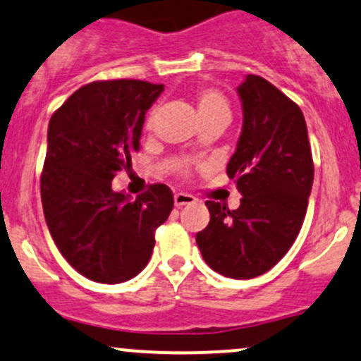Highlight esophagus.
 Returning <instances> with one entry per match:
<instances>
[{
  "instance_id": "34e87169",
  "label": "esophagus",
  "mask_w": 361,
  "mask_h": 361,
  "mask_svg": "<svg viewBox=\"0 0 361 361\" xmlns=\"http://www.w3.org/2000/svg\"><path fill=\"white\" fill-rule=\"evenodd\" d=\"M195 200H197V198H195L193 195H190V193L178 192V193L175 195V205L178 207V209H180V207H183V205H190V204H193Z\"/></svg>"
}]
</instances>
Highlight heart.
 <instances>
[{"instance_id": "1", "label": "heart", "mask_w": 361, "mask_h": 361, "mask_svg": "<svg viewBox=\"0 0 361 361\" xmlns=\"http://www.w3.org/2000/svg\"><path fill=\"white\" fill-rule=\"evenodd\" d=\"M195 103H197V114L200 122H209V120H227L231 118V106L227 98L224 97L219 90L202 88L195 94ZM146 127H152V115L146 120ZM180 171H186L185 164H181Z\"/></svg>"}]
</instances>
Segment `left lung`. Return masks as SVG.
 <instances>
[{
  "mask_svg": "<svg viewBox=\"0 0 361 361\" xmlns=\"http://www.w3.org/2000/svg\"><path fill=\"white\" fill-rule=\"evenodd\" d=\"M243 130L227 176L243 195L239 209L207 200L210 222L197 244L214 271L247 280L287 255L307 212L314 181L307 126L297 103L261 76L238 88Z\"/></svg>",
  "mask_w": 361,
  "mask_h": 361,
  "instance_id": "left-lung-1",
  "label": "left lung"
}]
</instances>
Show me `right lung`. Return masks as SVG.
I'll use <instances>...</instances> for the list:
<instances>
[{
  "mask_svg": "<svg viewBox=\"0 0 361 361\" xmlns=\"http://www.w3.org/2000/svg\"><path fill=\"white\" fill-rule=\"evenodd\" d=\"M163 85L139 80L81 86L52 114L40 176L45 222L61 255L98 283H122L146 268L154 233L173 210L156 183L132 200L111 180L132 168L146 111Z\"/></svg>",
  "mask_w": 361,
  "mask_h": 361,
  "instance_id": "1",
  "label": "right lung"
}]
</instances>
